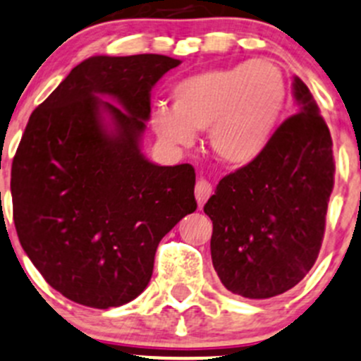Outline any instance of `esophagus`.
<instances>
[{
  "mask_svg": "<svg viewBox=\"0 0 361 361\" xmlns=\"http://www.w3.org/2000/svg\"><path fill=\"white\" fill-rule=\"evenodd\" d=\"M211 195H212V185L207 180H204V178H200L195 185V199H197V204H199V207H202Z\"/></svg>",
  "mask_w": 361,
  "mask_h": 361,
  "instance_id": "1",
  "label": "esophagus"
}]
</instances>
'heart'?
<instances>
[{"label":"heart","instance_id":"b5f03b06","mask_svg":"<svg viewBox=\"0 0 361 361\" xmlns=\"http://www.w3.org/2000/svg\"><path fill=\"white\" fill-rule=\"evenodd\" d=\"M171 100L173 109L154 112L159 138L190 147L195 131L209 130L212 154L242 168L270 145L286 104V81L270 60H250L185 78L174 85Z\"/></svg>","mask_w":361,"mask_h":361}]
</instances>
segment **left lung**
<instances>
[{
	"label": "left lung",
	"instance_id": "1",
	"mask_svg": "<svg viewBox=\"0 0 361 361\" xmlns=\"http://www.w3.org/2000/svg\"><path fill=\"white\" fill-rule=\"evenodd\" d=\"M292 86L299 112L257 161L226 174L204 206L212 267L242 298L268 299L298 286L324 240L336 173L331 131L308 86L299 78Z\"/></svg>",
	"mask_w": 361,
	"mask_h": 361
}]
</instances>
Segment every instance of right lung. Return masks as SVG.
<instances>
[{
  "mask_svg": "<svg viewBox=\"0 0 361 361\" xmlns=\"http://www.w3.org/2000/svg\"><path fill=\"white\" fill-rule=\"evenodd\" d=\"M180 63L154 53L91 56L30 114L11 164L15 228L71 301L98 310L133 301L149 286L161 238L197 209L195 169L157 166L140 149L150 91Z\"/></svg>",
  "mask_w": 361,
  "mask_h": 361,
  "instance_id": "obj_1",
  "label": "right lung"
}]
</instances>
